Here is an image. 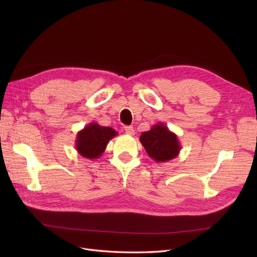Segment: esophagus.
Returning a JSON list of instances; mask_svg holds the SVG:
<instances>
[{
	"label": "esophagus",
	"instance_id": "34e87169",
	"mask_svg": "<svg viewBox=\"0 0 257 257\" xmlns=\"http://www.w3.org/2000/svg\"><path fill=\"white\" fill-rule=\"evenodd\" d=\"M124 131H125V133L128 135H134L135 134V130L133 126H125L124 127Z\"/></svg>",
	"mask_w": 257,
	"mask_h": 257
}]
</instances>
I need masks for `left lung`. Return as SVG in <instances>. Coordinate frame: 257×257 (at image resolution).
Returning <instances> with one entry per match:
<instances>
[{"instance_id":"obj_1","label":"left lung","mask_w":257,"mask_h":257,"mask_svg":"<svg viewBox=\"0 0 257 257\" xmlns=\"http://www.w3.org/2000/svg\"><path fill=\"white\" fill-rule=\"evenodd\" d=\"M139 141L148 155L157 163L172 161L178 157L181 149L178 136L162 122L142 133Z\"/></svg>"}]
</instances>
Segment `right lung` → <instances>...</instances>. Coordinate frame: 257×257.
Listing matches in <instances>:
<instances>
[{
  "instance_id": "right-lung-1",
  "label": "right lung",
  "mask_w": 257,
  "mask_h": 257,
  "mask_svg": "<svg viewBox=\"0 0 257 257\" xmlns=\"http://www.w3.org/2000/svg\"><path fill=\"white\" fill-rule=\"evenodd\" d=\"M116 134L118 133L112 127L102 126L96 122L89 123L77 134L76 150L83 158L98 159L104 153L110 139Z\"/></svg>"
}]
</instances>
